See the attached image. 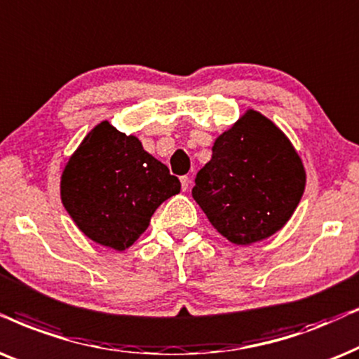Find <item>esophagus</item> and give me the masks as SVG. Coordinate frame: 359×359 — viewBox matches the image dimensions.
I'll return each instance as SVG.
<instances>
[{
    "label": "esophagus",
    "instance_id": "obj_1",
    "mask_svg": "<svg viewBox=\"0 0 359 359\" xmlns=\"http://www.w3.org/2000/svg\"><path fill=\"white\" fill-rule=\"evenodd\" d=\"M180 181H181V188H183V191H186V189L189 188V184H191L189 176H181Z\"/></svg>",
    "mask_w": 359,
    "mask_h": 359
}]
</instances>
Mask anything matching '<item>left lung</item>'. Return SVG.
Returning <instances> with one entry per match:
<instances>
[{"instance_id":"obj_1","label":"left lung","mask_w":359,"mask_h":359,"mask_svg":"<svg viewBox=\"0 0 359 359\" xmlns=\"http://www.w3.org/2000/svg\"><path fill=\"white\" fill-rule=\"evenodd\" d=\"M193 198L232 244L267 239L285 226L305 189V170L290 140L249 110L217 137L194 180Z\"/></svg>"}]
</instances>
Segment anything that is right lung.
Listing matches in <instances>:
<instances>
[{
    "mask_svg": "<svg viewBox=\"0 0 359 359\" xmlns=\"http://www.w3.org/2000/svg\"><path fill=\"white\" fill-rule=\"evenodd\" d=\"M181 183L133 135L102 122L83 138L60 178V199L79 229L97 244L125 250Z\"/></svg>",
    "mask_w": 359,
    "mask_h": 359,
    "instance_id": "obj_1",
    "label": "right lung"
}]
</instances>
